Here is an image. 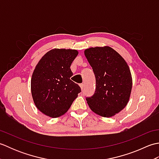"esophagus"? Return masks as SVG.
Masks as SVG:
<instances>
[{
	"label": "esophagus",
	"instance_id": "34e87169",
	"mask_svg": "<svg viewBox=\"0 0 159 159\" xmlns=\"http://www.w3.org/2000/svg\"><path fill=\"white\" fill-rule=\"evenodd\" d=\"M80 88H81V90H83V87H84L83 84H80Z\"/></svg>",
	"mask_w": 159,
	"mask_h": 159
}]
</instances>
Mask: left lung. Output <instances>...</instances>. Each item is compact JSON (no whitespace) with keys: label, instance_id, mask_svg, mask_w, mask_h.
<instances>
[{"label":"left lung","instance_id":"obj_1","mask_svg":"<svg viewBox=\"0 0 159 159\" xmlns=\"http://www.w3.org/2000/svg\"><path fill=\"white\" fill-rule=\"evenodd\" d=\"M96 77V91L87 97L89 108L104 117L114 116L124 109L130 98L133 79L126 61L109 46L85 50Z\"/></svg>","mask_w":159,"mask_h":159}]
</instances>
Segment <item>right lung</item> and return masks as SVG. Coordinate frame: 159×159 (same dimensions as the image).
Segmentation results:
<instances>
[{
	"instance_id": "obj_1",
	"label": "right lung",
	"mask_w": 159,
	"mask_h": 159,
	"mask_svg": "<svg viewBox=\"0 0 159 159\" xmlns=\"http://www.w3.org/2000/svg\"><path fill=\"white\" fill-rule=\"evenodd\" d=\"M78 54L76 50L55 48L37 64L31 78V93L36 107L46 116H63L81 92L70 79L73 75L70 66Z\"/></svg>"
}]
</instances>
